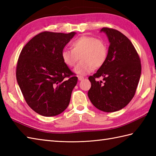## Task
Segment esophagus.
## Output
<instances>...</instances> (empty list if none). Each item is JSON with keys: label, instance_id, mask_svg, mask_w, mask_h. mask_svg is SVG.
<instances>
[{"label": "esophagus", "instance_id": "obj_1", "mask_svg": "<svg viewBox=\"0 0 156 156\" xmlns=\"http://www.w3.org/2000/svg\"><path fill=\"white\" fill-rule=\"evenodd\" d=\"M78 80L81 81V80H83L84 78L83 77V76H78Z\"/></svg>", "mask_w": 156, "mask_h": 156}]
</instances>
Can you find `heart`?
<instances>
[{
  "label": "heart",
  "instance_id": "obj_1",
  "mask_svg": "<svg viewBox=\"0 0 156 156\" xmlns=\"http://www.w3.org/2000/svg\"><path fill=\"white\" fill-rule=\"evenodd\" d=\"M107 55V45L102 39L82 36L71 43V49H64L62 51V58L66 66L72 68L80 58L81 62L74 71L78 75H85L90 73L94 67L103 65Z\"/></svg>",
  "mask_w": 156,
  "mask_h": 156
}]
</instances>
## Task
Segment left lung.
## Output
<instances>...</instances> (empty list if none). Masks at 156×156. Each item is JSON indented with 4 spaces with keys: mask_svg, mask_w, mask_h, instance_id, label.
Returning <instances> with one entry per match:
<instances>
[{
    "mask_svg": "<svg viewBox=\"0 0 156 156\" xmlns=\"http://www.w3.org/2000/svg\"><path fill=\"white\" fill-rule=\"evenodd\" d=\"M110 45L104 64L89 76L91 88L88 92L96 108L104 112H115L127 106L133 98L140 81L141 65L131 41L114 29L104 27ZM102 76L105 82L97 81Z\"/></svg>",
    "mask_w": 156,
    "mask_h": 156,
    "instance_id": "1",
    "label": "left lung"
}]
</instances>
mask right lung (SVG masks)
I'll use <instances>...</instances> for the list:
<instances>
[{"mask_svg":"<svg viewBox=\"0 0 156 156\" xmlns=\"http://www.w3.org/2000/svg\"><path fill=\"white\" fill-rule=\"evenodd\" d=\"M75 35V32L40 33L20 54L16 80L27 105L42 116L62 113L70 101L78 78L63 62L62 52Z\"/></svg>","mask_w":156,"mask_h":156,"instance_id":"right-lung-1","label":"right lung"}]
</instances>
